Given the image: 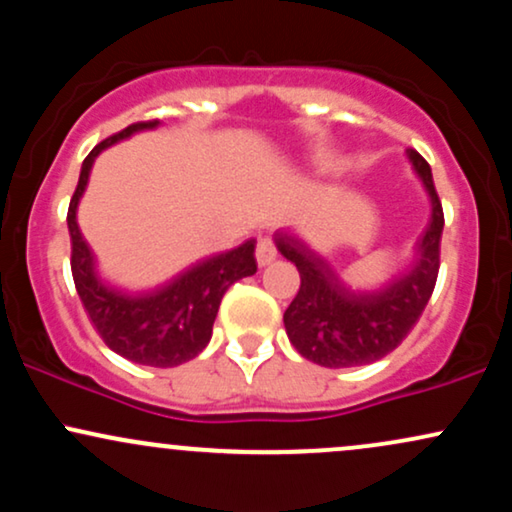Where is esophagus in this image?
Here are the masks:
<instances>
[{
  "label": "esophagus",
  "mask_w": 512,
  "mask_h": 512,
  "mask_svg": "<svg viewBox=\"0 0 512 512\" xmlns=\"http://www.w3.org/2000/svg\"><path fill=\"white\" fill-rule=\"evenodd\" d=\"M255 257H257V264H260V267H267L269 262H274L276 260V248H274L272 240L260 238V243H257V248H255Z\"/></svg>",
  "instance_id": "esophagus-1"
}]
</instances>
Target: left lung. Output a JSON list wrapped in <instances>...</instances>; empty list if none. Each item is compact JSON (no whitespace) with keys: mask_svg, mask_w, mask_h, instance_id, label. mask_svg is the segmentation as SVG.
Here are the masks:
<instances>
[{"mask_svg":"<svg viewBox=\"0 0 512 512\" xmlns=\"http://www.w3.org/2000/svg\"><path fill=\"white\" fill-rule=\"evenodd\" d=\"M411 166L431 197V223L419 240V262L407 276L378 293L346 289L332 267L289 233H276V248L296 264L301 289L284 313L286 334L296 351L325 368L366 366L407 339L436 289L443 238V204L431 166L419 151H407Z\"/></svg>","mask_w":512,"mask_h":512,"instance_id":"8db88e82","label":"left lung"}]
</instances>
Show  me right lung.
Listing matches in <instances>:
<instances>
[{"instance_id": "1", "label": "right lung", "mask_w": 512, "mask_h": 512, "mask_svg": "<svg viewBox=\"0 0 512 512\" xmlns=\"http://www.w3.org/2000/svg\"><path fill=\"white\" fill-rule=\"evenodd\" d=\"M156 125L158 120L134 122L98 144L84 158L74 197L69 202L67 226L69 238H72V276L76 293L103 342L132 363L173 368L195 358L209 344L223 293L243 276L255 274L257 262L255 240H248L236 250L195 264L168 286L154 293H144V296H127L98 279L93 252L76 223V207L86 190L88 173L103 149L127 139L129 134L154 129Z\"/></svg>"}]
</instances>
